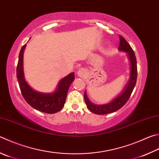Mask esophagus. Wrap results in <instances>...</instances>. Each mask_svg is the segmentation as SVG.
<instances>
[{
	"label": "esophagus",
	"instance_id": "esophagus-1",
	"mask_svg": "<svg viewBox=\"0 0 159 159\" xmlns=\"http://www.w3.org/2000/svg\"><path fill=\"white\" fill-rule=\"evenodd\" d=\"M77 74H78V76H79L83 77L86 74V70H85V69L81 68V69H80L79 71H78Z\"/></svg>",
	"mask_w": 159,
	"mask_h": 159
}]
</instances>
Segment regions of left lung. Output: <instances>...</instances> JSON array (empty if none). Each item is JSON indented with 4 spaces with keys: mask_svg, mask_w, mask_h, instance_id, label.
Instances as JSON below:
<instances>
[{
    "mask_svg": "<svg viewBox=\"0 0 159 159\" xmlns=\"http://www.w3.org/2000/svg\"><path fill=\"white\" fill-rule=\"evenodd\" d=\"M118 49L121 51L126 52L128 54L130 63H131V74H130L129 80L127 84L126 85L124 90L122 92V93L118 95L115 99L111 101V102L106 103V104H94L93 103H92L89 100L86 92L85 91L84 99L86 105H87V107L89 111L94 112V114L106 115L111 113V112H115L117 110L120 109L127 102L135 88L138 76L136 57H135V53L133 51L131 46L126 41V39L121 35H120V46Z\"/></svg>",
    "mask_w": 159,
    "mask_h": 159,
    "instance_id": "1",
    "label": "left lung"
}]
</instances>
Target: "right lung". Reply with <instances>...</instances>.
<instances>
[{
    "label": "right lung",
    "instance_id": "add662e5",
    "mask_svg": "<svg viewBox=\"0 0 159 159\" xmlns=\"http://www.w3.org/2000/svg\"><path fill=\"white\" fill-rule=\"evenodd\" d=\"M25 46H23L20 51L16 67V77L23 97L28 104L37 111L48 114L56 113L65 105L69 88L74 80V73L72 72L60 80L56 91L52 93H40L34 90L24 79L23 58Z\"/></svg>",
    "mask_w": 159,
    "mask_h": 159
}]
</instances>
